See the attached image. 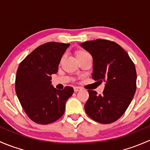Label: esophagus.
<instances>
[{
  "label": "esophagus",
  "instance_id": "1",
  "mask_svg": "<svg viewBox=\"0 0 150 150\" xmlns=\"http://www.w3.org/2000/svg\"><path fill=\"white\" fill-rule=\"evenodd\" d=\"M81 90V88L80 87H74V91L75 92H78L79 91Z\"/></svg>",
  "mask_w": 150,
  "mask_h": 150
}]
</instances>
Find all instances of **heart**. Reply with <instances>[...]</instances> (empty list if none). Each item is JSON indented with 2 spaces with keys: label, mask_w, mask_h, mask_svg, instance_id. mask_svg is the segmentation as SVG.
Listing matches in <instances>:
<instances>
[{
  "label": "heart",
  "mask_w": 150,
  "mask_h": 150,
  "mask_svg": "<svg viewBox=\"0 0 150 150\" xmlns=\"http://www.w3.org/2000/svg\"><path fill=\"white\" fill-rule=\"evenodd\" d=\"M87 54H88V53L86 52L84 50H78V51L75 52V57H76V59H78L84 57V56L87 55Z\"/></svg>",
  "instance_id": "1"
}]
</instances>
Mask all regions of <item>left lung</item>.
Here are the masks:
<instances>
[{"label":"left lung","mask_w":150,"mask_h":150,"mask_svg":"<svg viewBox=\"0 0 150 150\" xmlns=\"http://www.w3.org/2000/svg\"><path fill=\"white\" fill-rule=\"evenodd\" d=\"M93 57L92 78L104 82L103 93L88 91V115L100 123H111L124 114L135 94L137 72L126 51L116 43L97 39L81 43Z\"/></svg>","instance_id":"8db88e82"}]
</instances>
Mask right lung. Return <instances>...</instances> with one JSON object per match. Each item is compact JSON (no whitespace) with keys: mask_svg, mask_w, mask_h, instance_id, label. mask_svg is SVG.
Masks as SVG:
<instances>
[{"mask_svg":"<svg viewBox=\"0 0 150 150\" xmlns=\"http://www.w3.org/2000/svg\"><path fill=\"white\" fill-rule=\"evenodd\" d=\"M70 44L49 42L36 48L20 63L15 81L17 97L28 116L46 125L59 119L72 87L58 90L51 85V75L58 71L60 60Z\"/></svg>","mask_w":150,"mask_h":150,"instance_id":"1","label":"right lung"}]
</instances>
